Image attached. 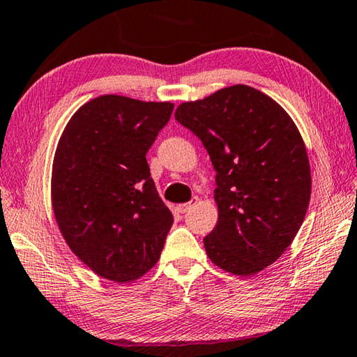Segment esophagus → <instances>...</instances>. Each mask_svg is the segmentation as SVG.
Wrapping results in <instances>:
<instances>
[{
  "mask_svg": "<svg viewBox=\"0 0 357 357\" xmlns=\"http://www.w3.org/2000/svg\"><path fill=\"white\" fill-rule=\"evenodd\" d=\"M197 201H199V199H197V197H192V199H191L190 202L178 204V206H177V210H178L180 213H186V212H188V210H190L192 206H196Z\"/></svg>",
  "mask_w": 357,
  "mask_h": 357,
  "instance_id": "34e87169",
  "label": "esophagus"
}]
</instances>
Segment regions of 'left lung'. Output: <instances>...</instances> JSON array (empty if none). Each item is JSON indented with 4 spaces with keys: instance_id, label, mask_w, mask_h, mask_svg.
Returning <instances> with one entry per match:
<instances>
[{
    "instance_id": "8db88e82",
    "label": "left lung",
    "mask_w": 357,
    "mask_h": 357,
    "mask_svg": "<svg viewBox=\"0 0 357 357\" xmlns=\"http://www.w3.org/2000/svg\"><path fill=\"white\" fill-rule=\"evenodd\" d=\"M175 120L202 140L215 175L218 221L204 237L213 264L255 275L282 256L305 218L312 175L284 109L248 85L180 104Z\"/></svg>"
}]
</instances>
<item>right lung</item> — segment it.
Listing matches in <instances>:
<instances>
[{"mask_svg": "<svg viewBox=\"0 0 357 357\" xmlns=\"http://www.w3.org/2000/svg\"><path fill=\"white\" fill-rule=\"evenodd\" d=\"M174 104L104 95L75 112L58 142L52 206L74 255L99 277L132 282L153 267L174 223L147 151Z\"/></svg>", "mask_w": 357, "mask_h": 357, "instance_id": "obj_1", "label": "right lung"}]
</instances>
